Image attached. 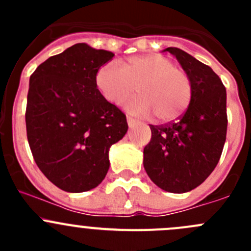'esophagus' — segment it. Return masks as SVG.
<instances>
[{
	"label": "esophagus",
	"instance_id": "obj_1",
	"mask_svg": "<svg viewBox=\"0 0 251 251\" xmlns=\"http://www.w3.org/2000/svg\"><path fill=\"white\" fill-rule=\"evenodd\" d=\"M127 124H128V127L133 128V127H135V126H137L140 123H138V121L136 120V119L131 118V116H127Z\"/></svg>",
	"mask_w": 251,
	"mask_h": 251
}]
</instances>
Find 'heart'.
<instances>
[{
  "instance_id": "heart-1",
  "label": "heart",
  "mask_w": 251,
  "mask_h": 251,
  "mask_svg": "<svg viewBox=\"0 0 251 251\" xmlns=\"http://www.w3.org/2000/svg\"><path fill=\"white\" fill-rule=\"evenodd\" d=\"M96 86L100 95L119 105L137 87L140 96L126 103V109L142 118L154 116L158 123L177 120L188 108L193 96L189 75L161 54L131 57L120 67L110 62L100 68Z\"/></svg>"
}]
</instances>
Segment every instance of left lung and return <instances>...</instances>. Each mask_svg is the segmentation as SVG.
I'll return each instance as SVG.
<instances>
[{"label":"left lung","mask_w":251,"mask_h":251,"mask_svg":"<svg viewBox=\"0 0 251 251\" xmlns=\"http://www.w3.org/2000/svg\"><path fill=\"white\" fill-rule=\"evenodd\" d=\"M189 75L193 96L178 120L151 125L143 166L163 191L186 193L201 186L216 168L226 141V88L214 70L176 47H168Z\"/></svg>","instance_id":"8db88e82"}]
</instances>
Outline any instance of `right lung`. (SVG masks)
Listing matches in <instances>:
<instances>
[{
  "label": "right lung",
  "mask_w": 251,
  "mask_h": 251,
  "mask_svg": "<svg viewBox=\"0 0 251 251\" xmlns=\"http://www.w3.org/2000/svg\"><path fill=\"white\" fill-rule=\"evenodd\" d=\"M114 53L76 44L50 57L30 76L26 135L35 163L58 188H96L109 170V149L127 132L125 114L96 86Z\"/></svg>",
  "instance_id": "right-lung-1"
}]
</instances>
